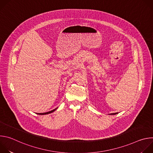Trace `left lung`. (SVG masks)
<instances>
[{"mask_svg":"<svg viewBox=\"0 0 153 153\" xmlns=\"http://www.w3.org/2000/svg\"><path fill=\"white\" fill-rule=\"evenodd\" d=\"M117 114V113H111V114H110L113 115V114Z\"/></svg>","mask_w":153,"mask_h":153,"instance_id":"1","label":"left lung"}]
</instances>
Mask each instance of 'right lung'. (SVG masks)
<instances>
[{
    "mask_svg": "<svg viewBox=\"0 0 153 153\" xmlns=\"http://www.w3.org/2000/svg\"><path fill=\"white\" fill-rule=\"evenodd\" d=\"M57 108H56V109H54V110H51V111H49V112H47V113H38V114H40V115H44V114H50V113H53V111H54L56 110Z\"/></svg>",
    "mask_w": 153,
    "mask_h": 153,
    "instance_id": "1",
    "label": "right lung"
}]
</instances>
